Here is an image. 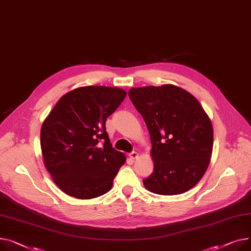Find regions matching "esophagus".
Here are the masks:
<instances>
[{
  "label": "esophagus",
  "mask_w": 251,
  "mask_h": 251,
  "mask_svg": "<svg viewBox=\"0 0 251 251\" xmlns=\"http://www.w3.org/2000/svg\"><path fill=\"white\" fill-rule=\"evenodd\" d=\"M138 156H139V154H138L136 151H132V152H130V153L128 154V157H129L130 159H136Z\"/></svg>",
  "instance_id": "34e87169"
}]
</instances>
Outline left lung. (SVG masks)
Here are the masks:
<instances>
[{"label":"left lung","instance_id":"8db88e82","mask_svg":"<svg viewBox=\"0 0 251 251\" xmlns=\"http://www.w3.org/2000/svg\"><path fill=\"white\" fill-rule=\"evenodd\" d=\"M128 96L151 137L154 171L143 180L145 187L162 196L193 188L213 151V126L201 103L174 85L132 88Z\"/></svg>","mask_w":251,"mask_h":251}]
</instances>
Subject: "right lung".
Listing matches in <instances>:
<instances>
[{"label":"right lung","instance_id":"1","mask_svg":"<svg viewBox=\"0 0 251 251\" xmlns=\"http://www.w3.org/2000/svg\"><path fill=\"white\" fill-rule=\"evenodd\" d=\"M126 95L116 87H80L58 100L44 121V165L65 194L89 200L111 189L126 156L112 148L105 124Z\"/></svg>","mask_w":251,"mask_h":251}]
</instances>
